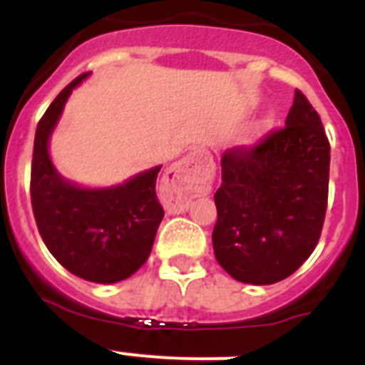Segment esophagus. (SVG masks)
<instances>
[{
  "instance_id": "1",
  "label": "esophagus",
  "mask_w": 365,
  "mask_h": 365,
  "mask_svg": "<svg viewBox=\"0 0 365 365\" xmlns=\"http://www.w3.org/2000/svg\"><path fill=\"white\" fill-rule=\"evenodd\" d=\"M201 153H192L173 164L163 179V201L168 214H182L201 190L206 179V168L201 163Z\"/></svg>"
}]
</instances>
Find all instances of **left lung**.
Masks as SVG:
<instances>
[{
  "label": "left lung",
  "instance_id": "1",
  "mask_svg": "<svg viewBox=\"0 0 365 365\" xmlns=\"http://www.w3.org/2000/svg\"><path fill=\"white\" fill-rule=\"evenodd\" d=\"M329 164L320 115L299 89L283 128L225 151L212 241L232 278L270 285L303 265L324 228Z\"/></svg>",
  "mask_w": 365,
  "mask_h": 365
}]
</instances>
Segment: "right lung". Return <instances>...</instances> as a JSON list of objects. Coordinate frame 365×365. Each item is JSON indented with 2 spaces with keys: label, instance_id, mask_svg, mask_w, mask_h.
<instances>
[{
  "label": "right lung",
  "instance_id": "1",
  "mask_svg": "<svg viewBox=\"0 0 365 365\" xmlns=\"http://www.w3.org/2000/svg\"><path fill=\"white\" fill-rule=\"evenodd\" d=\"M80 74L53 100L40 118L31 166V202L41 240L62 267L95 283L130 278L150 257L164 217L155 185L160 166L138 173L124 185L87 190L60 177L49 157L53 133Z\"/></svg>",
  "mask_w": 365,
  "mask_h": 365
}]
</instances>
